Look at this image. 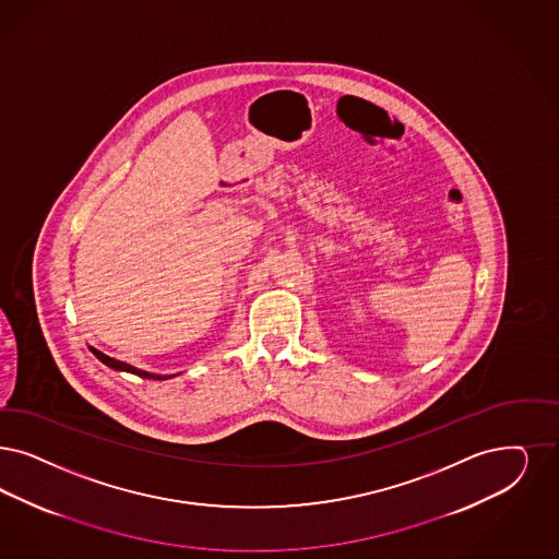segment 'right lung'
<instances>
[{
  "label": "right lung",
  "mask_w": 559,
  "mask_h": 559,
  "mask_svg": "<svg viewBox=\"0 0 559 559\" xmlns=\"http://www.w3.org/2000/svg\"><path fill=\"white\" fill-rule=\"evenodd\" d=\"M88 350L93 352V354H95L104 365H107V367H109V369H114V371L132 372V374H139V377H143V379H157V381H166V379L176 377V374H157V372L136 369V367H132V365H128V362H122V360H116V358L107 356V354H104L102 350H97V348H93V346H88Z\"/></svg>",
  "instance_id": "add662e5"
}]
</instances>
